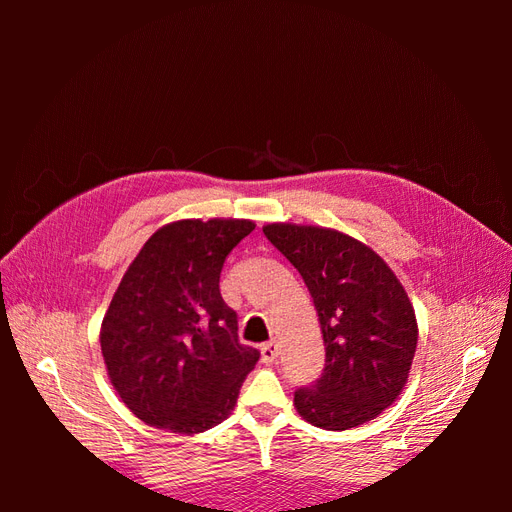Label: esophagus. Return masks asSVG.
Listing matches in <instances>:
<instances>
[{
  "label": "esophagus",
  "mask_w": 512,
  "mask_h": 512,
  "mask_svg": "<svg viewBox=\"0 0 512 512\" xmlns=\"http://www.w3.org/2000/svg\"><path fill=\"white\" fill-rule=\"evenodd\" d=\"M260 354H262V361H265V363H273V361L277 359V356H280V350H277V344H275V342H267V344H262Z\"/></svg>",
  "instance_id": "1"
}]
</instances>
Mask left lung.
Wrapping results in <instances>:
<instances>
[{"instance_id": "obj_1", "label": "left lung", "mask_w": 512, "mask_h": 512, "mask_svg": "<svg viewBox=\"0 0 512 512\" xmlns=\"http://www.w3.org/2000/svg\"><path fill=\"white\" fill-rule=\"evenodd\" d=\"M265 237L303 277L324 339L320 378L294 393L307 423L344 431L404 391L416 352L414 307L389 265L344 232L267 224Z\"/></svg>"}]
</instances>
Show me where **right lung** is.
I'll use <instances>...</instances> for the list:
<instances>
[{"instance_id": "obj_1", "label": "right lung", "mask_w": 512, "mask_h": 512, "mask_svg": "<svg viewBox=\"0 0 512 512\" xmlns=\"http://www.w3.org/2000/svg\"><path fill=\"white\" fill-rule=\"evenodd\" d=\"M254 226L222 218L166 224L123 275L100 346L115 391L143 423L192 436L235 408L260 352L239 344L220 273Z\"/></svg>"}]
</instances>
